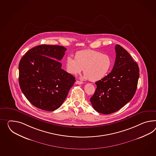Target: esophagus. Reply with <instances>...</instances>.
<instances>
[{"label": "esophagus", "mask_w": 156, "mask_h": 156, "mask_svg": "<svg viewBox=\"0 0 156 156\" xmlns=\"http://www.w3.org/2000/svg\"><path fill=\"white\" fill-rule=\"evenodd\" d=\"M75 83H76V84H79V85L83 84V83L82 81H79V80H77Z\"/></svg>", "instance_id": "obj_1"}]
</instances>
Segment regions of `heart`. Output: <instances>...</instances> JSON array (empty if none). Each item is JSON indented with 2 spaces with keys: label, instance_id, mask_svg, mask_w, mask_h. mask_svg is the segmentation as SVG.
<instances>
[{
  "label": "heart",
  "instance_id": "1",
  "mask_svg": "<svg viewBox=\"0 0 156 156\" xmlns=\"http://www.w3.org/2000/svg\"><path fill=\"white\" fill-rule=\"evenodd\" d=\"M112 60L107 54L92 50L76 52L73 58L66 57L65 66L67 71L73 75L79 74L84 69V78L92 81L102 80L111 68Z\"/></svg>",
  "mask_w": 156,
  "mask_h": 156
}]
</instances>
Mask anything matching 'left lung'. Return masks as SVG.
Returning <instances> with one entry per match:
<instances>
[{
  "mask_svg": "<svg viewBox=\"0 0 156 156\" xmlns=\"http://www.w3.org/2000/svg\"><path fill=\"white\" fill-rule=\"evenodd\" d=\"M115 49L112 72L96 82V91L90 99L94 109L104 114L115 112L132 100L140 75L138 65L127 50L119 44Z\"/></svg>",
  "mask_w": 156,
  "mask_h": 156,
  "instance_id": "8db88e82",
  "label": "left lung"
}]
</instances>
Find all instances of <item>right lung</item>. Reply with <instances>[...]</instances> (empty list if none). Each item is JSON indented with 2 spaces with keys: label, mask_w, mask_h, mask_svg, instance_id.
Instances as JSON below:
<instances>
[{
  "label": "right lung",
  "mask_w": 156,
  "mask_h": 156,
  "mask_svg": "<svg viewBox=\"0 0 156 156\" xmlns=\"http://www.w3.org/2000/svg\"><path fill=\"white\" fill-rule=\"evenodd\" d=\"M66 48L58 45L41 44L30 49L19 65V81L27 100L43 110L60 107L75 82V77L62 69Z\"/></svg>",
  "instance_id": "right-lung-1"
}]
</instances>
